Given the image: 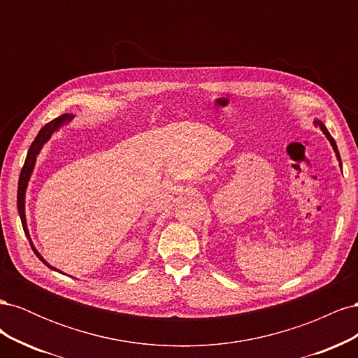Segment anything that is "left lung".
I'll return each instance as SVG.
<instances>
[{
    "label": "left lung",
    "instance_id": "left-lung-1",
    "mask_svg": "<svg viewBox=\"0 0 358 358\" xmlns=\"http://www.w3.org/2000/svg\"><path fill=\"white\" fill-rule=\"evenodd\" d=\"M315 125L317 127H320L321 129H322V133L327 136V138L330 140V143H331V146H333V149H334V152H336V155H338V158H339V161H341V155H339V150H338V146H336V142H334V138L330 136V133H329V129L324 127V124L322 122H320V121H315ZM342 166V164H341Z\"/></svg>",
    "mask_w": 358,
    "mask_h": 358
}]
</instances>
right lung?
Masks as SVG:
<instances>
[{
  "instance_id": "obj_1",
  "label": "right lung",
  "mask_w": 358,
  "mask_h": 358,
  "mask_svg": "<svg viewBox=\"0 0 358 358\" xmlns=\"http://www.w3.org/2000/svg\"><path fill=\"white\" fill-rule=\"evenodd\" d=\"M73 119V115H62V116H58L57 119H53V121H50L49 124H46L45 127H43L40 129V133L37 134V137L34 138V142L31 143L29 149H28V155H27V159H25V164L22 167V170H20V176H19V183H17V210H19V215H20V221H22V227H24V231L28 237L29 241V245L32 248V251H34V254L41 259L43 263H45L46 266H49L45 259H43V257L36 251V248L32 246V242H31V237H29V233H28V229H27V220H25V189H27V185H28V180H29V176H31V171L32 169H34V164H36V157L37 154L40 152V149L43 146V143L48 142L49 137L52 136V133L55 131V129H58L59 127H62L66 122L71 121ZM50 267V266H49ZM53 268V267H50ZM57 270V268H53Z\"/></svg>"
}]
</instances>
